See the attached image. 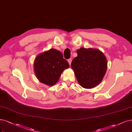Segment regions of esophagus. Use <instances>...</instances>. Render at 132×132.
<instances>
[{"label": "esophagus", "instance_id": "esophagus-1", "mask_svg": "<svg viewBox=\"0 0 132 132\" xmlns=\"http://www.w3.org/2000/svg\"><path fill=\"white\" fill-rule=\"evenodd\" d=\"M68 63H69V65H70V64H71V58L68 59Z\"/></svg>", "mask_w": 132, "mask_h": 132}]
</instances>
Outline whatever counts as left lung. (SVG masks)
Instances as JSON below:
<instances>
[{
    "mask_svg": "<svg viewBox=\"0 0 132 132\" xmlns=\"http://www.w3.org/2000/svg\"><path fill=\"white\" fill-rule=\"evenodd\" d=\"M78 56L71 62L79 84L85 88H92L102 81L107 69L106 59L97 49L80 48L77 50Z\"/></svg>",
    "mask_w": 132,
    "mask_h": 132,
    "instance_id": "8db88e82",
    "label": "left lung"
}]
</instances>
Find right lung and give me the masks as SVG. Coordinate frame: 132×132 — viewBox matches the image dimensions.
Segmentation results:
<instances>
[{"mask_svg":"<svg viewBox=\"0 0 132 132\" xmlns=\"http://www.w3.org/2000/svg\"><path fill=\"white\" fill-rule=\"evenodd\" d=\"M34 65L37 78L41 82L48 86L55 84L63 70L69 67L62 53L55 49L40 54L36 57Z\"/></svg>","mask_w":132,"mask_h":132,"instance_id":"right-lung-1","label":"right lung"}]
</instances>
